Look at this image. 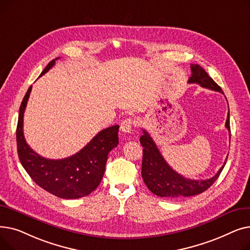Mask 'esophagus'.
<instances>
[{"label": "esophagus", "instance_id": "esophagus-1", "mask_svg": "<svg viewBox=\"0 0 250 250\" xmlns=\"http://www.w3.org/2000/svg\"><path fill=\"white\" fill-rule=\"evenodd\" d=\"M133 125H134V122L132 118H126V120L123 121L121 124V130L125 134H128L132 132Z\"/></svg>", "mask_w": 250, "mask_h": 250}]
</instances>
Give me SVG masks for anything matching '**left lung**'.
Segmentation results:
<instances>
[{"label": "left lung", "instance_id": "1", "mask_svg": "<svg viewBox=\"0 0 250 250\" xmlns=\"http://www.w3.org/2000/svg\"><path fill=\"white\" fill-rule=\"evenodd\" d=\"M190 69L192 74L188 79V83L199 84L204 88L223 93L221 87L208 75L200 64H191ZM225 125L230 132L229 111ZM140 143L144 148L142 161L143 180L154 194L165 199L185 198V196L196 195L204 192L208 188H211L213 183L218 179L228 158L227 157L224 164L219 169L215 176L206 180H194L183 177L168 165L146 129H143V136L140 138Z\"/></svg>", "mask_w": 250, "mask_h": 250}]
</instances>
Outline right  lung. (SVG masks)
Segmentation results:
<instances>
[{
  "mask_svg": "<svg viewBox=\"0 0 250 250\" xmlns=\"http://www.w3.org/2000/svg\"><path fill=\"white\" fill-rule=\"evenodd\" d=\"M56 60L48 62L41 76L54 67ZM31 89L32 86L21 102L16 130L17 151L22 166L37 186L59 198L80 199L90 194L103 177L109 152L117 146L120 125L102 129L82 150L68 158L46 159L28 146L23 134V116Z\"/></svg>",
  "mask_w": 250,
  "mask_h": 250,
  "instance_id": "obj_1",
  "label": "right lung"
}]
</instances>
